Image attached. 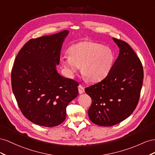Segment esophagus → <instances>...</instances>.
<instances>
[{
    "instance_id": "34e87169",
    "label": "esophagus",
    "mask_w": 155,
    "mask_h": 155,
    "mask_svg": "<svg viewBox=\"0 0 155 155\" xmlns=\"http://www.w3.org/2000/svg\"><path fill=\"white\" fill-rule=\"evenodd\" d=\"M78 88V92L80 94H82L84 92V87H83L82 85H79Z\"/></svg>"
}]
</instances>
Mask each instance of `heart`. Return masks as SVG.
I'll return each instance as SVG.
<instances>
[{
    "mask_svg": "<svg viewBox=\"0 0 155 155\" xmlns=\"http://www.w3.org/2000/svg\"><path fill=\"white\" fill-rule=\"evenodd\" d=\"M69 56L61 57L60 61L71 77L81 67L86 80L98 82L107 77L111 71L114 54L110 48L90 40L74 43L68 50Z\"/></svg>",
    "mask_w": 155,
    "mask_h": 155,
    "instance_id": "obj_1",
    "label": "heart"
}]
</instances>
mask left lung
Masks as SVG:
<instances>
[{
  "instance_id": "8db88e82",
  "label": "left lung",
  "mask_w": 155,
  "mask_h": 155,
  "mask_svg": "<svg viewBox=\"0 0 155 155\" xmlns=\"http://www.w3.org/2000/svg\"><path fill=\"white\" fill-rule=\"evenodd\" d=\"M113 40L119 48L117 58L107 77L85 88L92 103L88 110L94 123L110 127L129 117L136 108L143 79L141 62L127 42Z\"/></svg>"
}]
</instances>
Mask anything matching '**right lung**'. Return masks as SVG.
<instances>
[{
  "instance_id": "right-lung-1",
  "label": "right lung",
  "mask_w": 155,
  "mask_h": 155,
  "mask_svg": "<svg viewBox=\"0 0 155 155\" xmlns=\"http://www.w3.org/2000/svg\"><path fill=\"white\" fill-rule=\"evenodd\" d=\"M68 30L31 39L22 47L12 70V87L21 111L40 126L59 125L66 107L78 94V82L61 77L56 66Z\"/></svg>"
}]
</instances>
